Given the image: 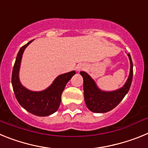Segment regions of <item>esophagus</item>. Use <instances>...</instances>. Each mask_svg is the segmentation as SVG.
Instances as JSON below:
<instances>
[{
  "label": "esophagus",
  "mask_w": 148,
  "mask_h": 148,
  "mask_svg": "<svg viewBox=\"0 0 148 148\" xmlns=\"http://www.w3.org/2000/svg\"><path fill=\"white\" fill-rule=\"evenodd\" d=\"M86 67H87V66H86L85 64H80L77 66V70H78V71H81V70H84Z\"/></svg>",
  "instance_id": "esophagus-1"
}]
</instances>
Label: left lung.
<instances>
[{"instance_id":"obj_1","label":"left lung","mask_w":148,"mask_h":148,"mask_svg":"<svg viewBox=\"0 0 148 148\" xmlns=\"http://www.w3.org/2000/svg\"><path fill=\"white\" fill-rule=\"evenodd\" d=\"M130 61V72L128 79L124 87L113 92H103L98 89L95 82L90 75L82 71L84 78V93L86 105L94 113H106L115 108L121 102L128 92L133 80V62L130 54H127Z\"/></svg>"}]
</instances>
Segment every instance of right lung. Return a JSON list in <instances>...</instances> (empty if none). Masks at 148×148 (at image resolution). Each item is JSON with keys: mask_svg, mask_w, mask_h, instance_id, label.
<instances>
[{"mask_svg": "<svg viewBox=\"0 0 148 148\" xmlns=\"http://www.w3.org/2000/svg\"><path fill=\"white\" fill-rule=\"evenodd\" d=\"M32 40L23 45L17 55L12 74V84L18 103L26 110L35 116H47L54 113L58 109L61 94L66 83L75 75V72L72 71L59 75L50 87L41 92H32L23 87L19 81L18 72L23 51Z\"/></svg>", "mask_w": 148, "mask_h": 148, "instance_id": "1", "label": "right lung"}]
</instances>
